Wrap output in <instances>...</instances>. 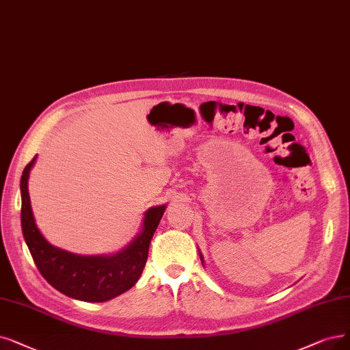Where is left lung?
Masks as SVG:
<instances>
[{
  "instance_id": "1",
  "label": "left lung",
  "mask_w": 350,
  "mask_h": 350,
  "mask_svg": "<svg viewBox=\"0 0 350 350\" xmlns=\"http://www.w3.org/2000/svg\"><path fill=\"white\" fill-rule=\"evenodd\" d=\"M200 257H201V261L204 262V258H202V254H201V253H200Z\"/></svg>"
}]
</instances>
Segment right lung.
Wrapping results in <instances>:
<instances>
[{"label": "right lung", "instance_id": "1", "mask_svg": "<svg viewBox=\"0 0 350 350\" xmlns=\"http://www.w3.org/2000/svg\"><path fill=\"white\" fill-rule=\"evenodd\" d=\"M36 158L24 167L21 189V228L38 271L63 295L81 301L100 303L128 291L141 277L148 260L149 244L165 213V205L145 213L142 231L113 256H77L51 245L36 226L29 175Z\"/></svg>", "mask_w": 350, "mask_h": 350}]
</instances>
